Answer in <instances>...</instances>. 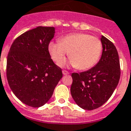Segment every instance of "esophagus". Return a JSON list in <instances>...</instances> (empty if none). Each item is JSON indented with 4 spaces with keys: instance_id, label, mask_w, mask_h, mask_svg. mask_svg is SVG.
<instances>
[{
    "instance_id": "34e87169",
    "label": "esophagus",
    "mask_w": 131,
    "mask_h": 131,
    "mask_svg": "<svg viewBox=\"0 0 131 131\" xmlns=\"http://www.w3.org/2000/svg\"><path fill=\"white\" fill-rule=\"evenodd\" d=\"M62 73H63V75H68V74H69V72H68L67 71H65V70H63V71H62Z\"/></svg>"
}]
</instances>
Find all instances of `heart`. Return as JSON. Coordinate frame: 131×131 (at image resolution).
Masks as SVG:
<instances>
[{"instance_id":"obj_1","label":"heart","mask_w":131,"mask_h":131,"mask_svg":"<svg viewBox=\"0 0 131 131\" xmlns=\"http://www.w3.org/2000/svg\"><path fill=\"white\" fill-rule=\"evenodd\" d=\"M49 52L55 62L60 63L69 53V64L80 70L94 67L101 56L103 45L97 37L84 33L72 34L63 37L60 42H51ZM64 65V63H61Z\"/></svg>"}]
</instances>
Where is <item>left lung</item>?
Returning <instances> with one entry per match:
<instances>
[{
    "label": "left lung",
    "mask_w": 131,
    "mask_h": 131,
    "mask_svg": "<svg viewBox=\"0 0 131 131\" xmlns=\"http://www.w3.org/2000/svg\"><path fill=\"white\" fill-rule=\"evenodd\" d=\"M102 54L94 67L73 73L71 93L75 103L85 110L100 107L112 95L120 78V64L115 46L102 36Z\"/></svg>",
    "instance_id": "1"
}]
</instances>
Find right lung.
<instances>
[{"label":"right lung","instance_id":"obj_1","mask_svg":"<svg viewBox=\"0 0 131 131\" xmlns=\"http://www.w3.org/2000/svg\"><path fill=\"white\" fill-rule=\"evenodd\" d=\"M53 27H38L17 37L8 53L6 74L11 89L25 104L38 108L52 96L62 78V69L51 58L49 44Z\"/></svg>","mask_w":131,"mask_h":131}]
</instances>
